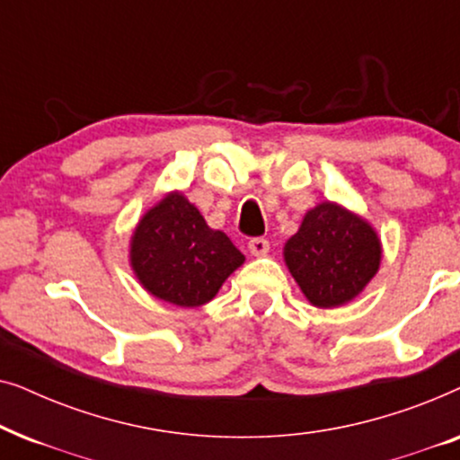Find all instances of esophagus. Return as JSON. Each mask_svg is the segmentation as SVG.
<instances>
[{"label":"esophagus","instance_id":"esophagus-1","mask_svg":"<svg viewBox=\"0 0 460 460\" xmlns=\"http://www.w3.org/2000/svg\"><path fill=\"white\" fill-rule=\"evenodd\" d=\"M249 251H251V255L261 257V255H266L268 251H270V243L266 241V238L255 236V238H251V241H249Z\"/></svg>","mask_w":460,"mask_h":460}]
</instances>
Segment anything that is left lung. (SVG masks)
Returning a JSON list of instances; mask_svg holds the SVG:
<instances>
[{
    "label": "left lung",
    "instance_id": "left-lung-1",
    "mask_svg": "<svg viewBox=\"0 0 460 460\" xmlns=\"http://www.w3.org/2000/svg\"><path fill=\"white\" fill-rule=\"evenodd\" d=\"M288 272L312 305L348 304L368 285L381 263V243L368 222L337 203L305 213L285 244Z\"/></svg>",
    "mask_w": 460,
    "mask_h": 460
}]
</instances>
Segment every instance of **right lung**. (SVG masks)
<instances>
[{"mask_svg": "<svg viewBox=\"0 0 460 460\" xmlns=\"http://www.w3.org/2000/svg\"><path fill=\"white\" fill-rule=\"evenodd\" d=\"M131 268L150 295L197 307L216 297L244 255L228 236L211 230L197 207L172 192L140 219L131 236Z\"/></svg>", "mask_w": 460, "mask_h": 460, "instance_id": "1", "label": "right lung"}]
</instances>
